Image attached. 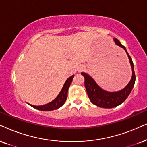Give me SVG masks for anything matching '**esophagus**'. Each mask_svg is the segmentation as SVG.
<instances>
[{
	"label": "esophagus",
	"mask_w": 147,
	"mask_h": 147,
	"mask_svg": "<svg viewBox=\"0 0 147 147\" xmlns=\"http://www.w3.org/2000/svg\"><path fill=\"white\" fill-rule=\"evenodd\" d=\"M83 69V67H80V68H79V70H79V72H81V71H82Z\"/></svg>",
	"instance_id": "34e87169"
}]
</instances>
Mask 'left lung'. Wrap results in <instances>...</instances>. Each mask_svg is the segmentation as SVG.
<instances>
[{
	"mask_svg": "<svg viewBox=\"0 0 147 147\" xmlns=\"http://www.w3.org/2000/svg\"><path fill=\"white\" fill-rule=\"evenodd\" d=\"M113 40L117 45L119 46L120 47L123 48L125 50L129 58L132 75H131V80L128 83V84L123 89L117 92H108L102 89L96 83L94 79L88 74L85 72H81V75L85 78V87L91 102L97 107L105 108V109H111V108L117 107L118 105L123 103L132 90L136 81L134 64L131 57L129 56L125 47L123 45H121L119 40L115 38H113Z\"/></svg>",
	"mask_w": 147,
	"mask_h": 147,
	"instance_id": "obj_1",
	"label": "left lung"
}]
</instances>
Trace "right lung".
I'll use <instances>...</instances> for the list:
<instances>
[{"instance_id":"obj_1","label":"right lung","mask_w":147,"mask_h":147,"mask_svg":"<svg viewBox=\"0 0 147 147\" xmlns=\"http://www.w3.org/2000/svg\"><path fill=\"white\" fill-rule=\"evenodd\" d=\"M75 75L70 76V77H68L67 80L65 81L63 87L62 88V90L60 91V92L59 93V94L57 95L56 98H55L53 101L50 102L44 105H40V106H35L32 105H28L31 107L34 108V109H38L40 111H50L55 110V109H59V108L62 107L66 102V98H67L68 96V90L69 88L70 84H71L72 79Z\"/></svg>"}]
</instances>
